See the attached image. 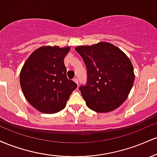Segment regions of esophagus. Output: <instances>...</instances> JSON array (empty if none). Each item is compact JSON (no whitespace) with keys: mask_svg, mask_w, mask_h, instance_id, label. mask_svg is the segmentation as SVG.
Returning <instances> with one entry per match:
<instances>
[{"mask_svg":"<svg viewBox=\"0 0 157 157\" xmlns=\"http://www.w3.org/2000/svg\"><path fill=\"white\" fill-rule=\"evenodd\" d=\"M74 81H75V82H76V83L78 85V79L77 78V77H75V78H74Z\"/></svg>","mask_w":157,"mask_h":157,"instance_id":"1","label":"esophagus"}]
</instances>
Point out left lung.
Returning a JSON list of instances; mask_svg holds the SVG:
<instances>
[{
  "label": "left lung",
  "instance_id": "1",
  "mask_svg": "<svg viewBox=\"0 0 157 157\" xmlns=\"http://www.w3.org/2000/svg\"><path fill=\"white\" fill-rule=\"evenodd\" d=\"M75 50L87 68V82L79 90L90 109L105 113L125 102L134 81V67L120 48L109 43L81 46Z\"/></svg>",
  "mask_w": 157,
  "mask_h": 157
}]
</instances>
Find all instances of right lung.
<instances>
[{
	"instance_id": "add662e5",
	"label": "right lung",
	"mask_w": 157,
	"mask_h": 157,
	"mask_svg": "<svg viewBox=\"0 0 157 157\" xmlns=\"http://www.w3.org/2000/svg\"><path fill=\"white\" fill-rule=\"evenodd\" d=\"M69 49L40 47L23 65L20 75L21 89L27 101L40 112L55 113L63 109L77 87L66 76L63 60Z\"/></svg>"
}]
</instances>
